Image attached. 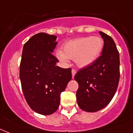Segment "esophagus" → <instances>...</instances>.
I'll return each instance as SVG.
<instances>
[{
	"label": "esophagus",
	"mask_w": 133,
	"mask_h": 133,
	"mask_svg": "<svg viewBox=\"0 0 133 133\" xmlns=\"http://www.w3.org/2000/svg\"><path fill=\"white\" fill-rule=\"evenodd\" d=\"M71 74H72V78H74V76H75V75H76V71L75 69H72L71 70Z\"/></svg>",
	"instance_id": "1"
}]
</instances>
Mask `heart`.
Wrapping results in <instances>:
<instances>
[{
  "mask_svg": "<svg viewBox=\"0 0 133 133\" xmlns=\"http://www.w3.org/2000/svg\"><path fill=\"white\" fill-rule=\"evenodd\" d=\"M103 48V41L99 37H85L66 42L63 45V52L57 50L56 56L63 63L69 59H75L78 67L91 65L99 57Z\"/></svg>",
  "mask_w": 133,
  "mask_h": 133,
  "instance_id": "b5f03b06",
  "label": "heart"
}]
</instances>
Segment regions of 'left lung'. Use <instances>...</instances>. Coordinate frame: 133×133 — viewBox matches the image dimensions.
I'll return each mask as SVG.
<instances>
[{"instance_id":"left-lung-1","label":"left lung","mask_w":133,"mask_h":133,"mask_svg":"<svg viewBox=\"0 0 133 133\" xmlns=\"http://www.w3.org/2000/svg\"><path fill=\"white\" fill-rule=\"evenodd\" d=\"M104 41L102 55L91 65L79 70L74 77L78 83L76 99L80 108L95 112L109 104L119 81V54L112 38L99 31Z\"/></svg>"}]
</instances>
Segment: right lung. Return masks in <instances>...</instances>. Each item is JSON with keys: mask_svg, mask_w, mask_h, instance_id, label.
Listing matches in <instances>:
<instances>
[{"mask_svg": "<svg viewBox=\"0 0 133 133\" xmlns=\"http://www.w3.org/2000/svg\"><path fill=\"white\" fill-rule=\"evenodd\" d=\"M57 37L44 32L32 36L23 46L20 80L25 98L38 114L50 115L59 108L60 94L71 80V69L56 66L52 55Z\"/></svg>", "mask_w": 133, "mask_h": 133, "instance_id": "add662e5", "label": "right lung"}]
</instances>
